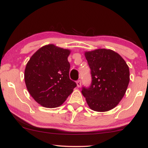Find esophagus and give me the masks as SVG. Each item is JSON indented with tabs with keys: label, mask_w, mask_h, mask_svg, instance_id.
Here are the masks:
<instances>
[{
	"label": "esophagus",
	"mask_w": 148,
	"mask_h": 148,
	"mask_svg": "<svg viewBox=\"0 0 148 148\" xmlns=\"http://www.w3.org/2000/svg\"><path fill=\"white\" fill-rule=\"evenodd\" d=\"M76 84H77L78 87H80V86H81V80H77V82H76Z\"/></svg>",
	"instance_id": "esophagus-1"
}]
</instances>
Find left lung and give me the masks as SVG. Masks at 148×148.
Listing matches in <instances>:
<instances>
[{"instance_id":"left-lung-1","label":"left lung","mask_w":148,"mask_h":148,"mask_svg":"<svg viewBox=\"0 0 148 148\" xmlns=\"http://www.w3.org/2000/svg\"><path fill=\"white\" fill-rule=\"evenodd\" d=\"M84 56L90 69L92 81L82 93L90 109L107 112L121 101L130 80L129 68L119 53L110 49L86 51Z\"/></svg>"}]
</instances>
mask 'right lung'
Listing matches in <instances>:
<instances>
[{"label": "right lung", "instance_id": "1", "mask_svg": "<svg viewBox=\"0 0 148 148\" xmlns=\"http://www.w3.org/2000/svg\"><path fill=\"white\" fill-rule=\"evenodd\" d=\"M70 53L68 49L47 45L39 49L27 63L24 73L27 89L43 107L60 106L76 86L69 76Z\"/></svg>", "mask_w": 148, "mask_h": 148}]
</instances>
